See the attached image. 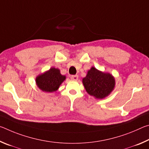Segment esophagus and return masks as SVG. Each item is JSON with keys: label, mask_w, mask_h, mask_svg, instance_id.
Here are the masks:
<instances>
[{"label": "esophagus", "mask_w": 149, "mask_h": 149, "mask_svg": "<svg viewBox=\"0 0 149 149\" xmlns=\"http://www.w3.org/2000/svg\"><path fill=\"white\" fill-rule=\"evenodd\" d=\"M70 78H71L72 80L76 81L78 79V75H73L71 77H70Z\"/></svg>", "instance_id": "1"}]
</instances>
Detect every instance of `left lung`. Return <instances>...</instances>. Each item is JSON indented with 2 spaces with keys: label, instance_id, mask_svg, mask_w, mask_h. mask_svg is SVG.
<instances>
[{
  "label": "left lung",
  "instance_id": "8db88e82",
  "mask_svg": "<svg viewBox=\"0 0 149 149\" xmlns=\"http://www.w3.org/2000/svg\"><path fill=\"white\" fill-rule=\"evenodd\" d=\"M83 84L90 95L97 99H103L114 89L115 80L110 74L102 73L92 67L83 79Z\"/></svg>",
  "mask_w": 149,
  "mask_h": 149
}]
</instances>
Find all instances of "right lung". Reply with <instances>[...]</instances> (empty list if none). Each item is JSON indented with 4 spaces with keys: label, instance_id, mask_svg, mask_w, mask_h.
<instances>
[{
    "label": "right lung",
    "instance_id": "add662e5",
    "mask_svg": "<svg viewBox=\"0 0 149 149\" xmlns=\"http://www.w3.org/2000/svg\"><path fill=\"white\" fill-rule=\"evenodd\" d=\"M65 79V77L60 74L58 69L52 68L45 74L39 75L36 78V83L40 89L51 93L56 91Z\"/></svg>",
    "mask_w": 149,
    "mask_h": 149
}]
</instances>
